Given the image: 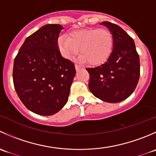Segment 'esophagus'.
<instances>
[{
	"label": "esophagus",
	"mask_w": 156,
	"mask_h": 156,
	"mask_svg": "<svg viewBox=\"0 0 156 156\" xmlns=\"http://www.w3.org/2000/svg\"><path fill=\"white\" fill-rule=\"evenodd\" d=\"M75 69H76V71H78L79 69H81V66H78V65H75Z\"/></svg>",
	"instance_id": "1"
}]
</instances>
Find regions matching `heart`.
Masks as SVG:
<instances>
[{"mask_svg":"<svg viewBox=\"0 0 156 156\" xmlns=\"http://www.w3.org/2000/svg\"><path fill=\"white\" fill-rule=\"evenodd\" d=\"M58 47L63 57L72 59L79 51L81 62L100 65L111 56L114 47L112 34L106 29H84L58 38Z\"/></svg>","mask_w":156,"mask_h":156,"instance_id":"1","label":"heart"}]
</instances>
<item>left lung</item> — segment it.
<instances>
[{
	"instance_id": "obj_1",
	"label": "left lung",
	"mask_w": 156,
	"mask_h": 156,
	"mask_svg": "<svg viewBox=\"0 0 156 156\" xmlns=\"http://www.w3.org/2000/svg\"><path fill=\"white\" fill-rule=\"evenodd\" d=\"M112 34L114 47L106 62L86 69L90 75L88 87L97 98L107 103H119L134 91L140 78V58L134 41L117 25L103 22Z\"/></svg>"
}]
</instances>
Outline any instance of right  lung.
<instances>
[{
    "label": "right lung",
    "mask_w": 156,
    "mask_h": 156,
    "mask_svg": "<svg viewBox=\"0 0 156 156\" xmlns=\"http://www.w3.org/2000/svg\"><path fill=\"white\" fill-rule=\"evenodd\" d=\"M62 26H42L25 40L14 59L12 79L28 109L41 115L58 112L68 101L76 70L61 56L58 37Z\"/></svg>",
    "instance_id": "right-lung-1"
}]
</instances>
